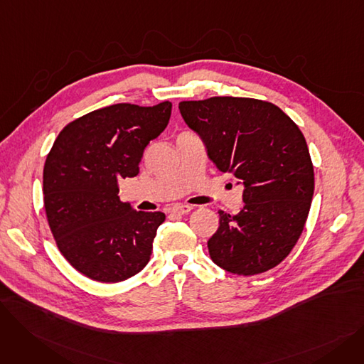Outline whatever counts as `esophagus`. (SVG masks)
Instances as JSON below:
<instances>
[{"instance_id": "obj_1", "label": "esophagus", "mask_w": 364, "mask_h": 364, "mask_svg": "<svg viewBox=\"0 0 364 364\" xmlns=\"http://www.w3.org/2000/svg\"><path fill=\"white\" fill-rule=\"evenodd\" d=\"M192 209H193V206H190V205H177V206L172 208V213H176V214H188L190 211H192Z\"/></svg>"}]
</instances>
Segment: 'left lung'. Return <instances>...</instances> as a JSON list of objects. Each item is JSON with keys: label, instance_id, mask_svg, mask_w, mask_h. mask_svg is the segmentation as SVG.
<instances>
[{"label": "left lung", "instance_id": "obj_1", "mask_svg": "<svg viewBox=\"0 0 364 364\" xmlns=\"http://www.w3.org/2000/svg\"><path fill=\"white\" fill-rule=\"evenodd\" d=\"M217 168L242 180L245 206L220 214L208 240L211 259L228 273L269 272L291 254L307 223L314 168L301 129L276 105L250 97L180 103Z\"/></svg>", "mask_w": 364, "mask_h": 364}]
</instances>
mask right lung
<instances>
[{
  "instance_id": "1",
  "label": "right lung",
  "mask_w": 364,
  "mask_h": 364,
  "mask_svg": "<svg viewBox=\"0 0 364 364\" xmlns=\"http://www.w3.org/2000/svg\"><path fill=\"white\" fill-rule=\"evenodd\" d=\"M172 105L119 103L69 122L44 164L43 193L50 230L62 255L85 277L124 282L150 259L164 213L124 203L118 181L139 174L150 140L166 128Z\"/></svg>"
}]
</instances>
